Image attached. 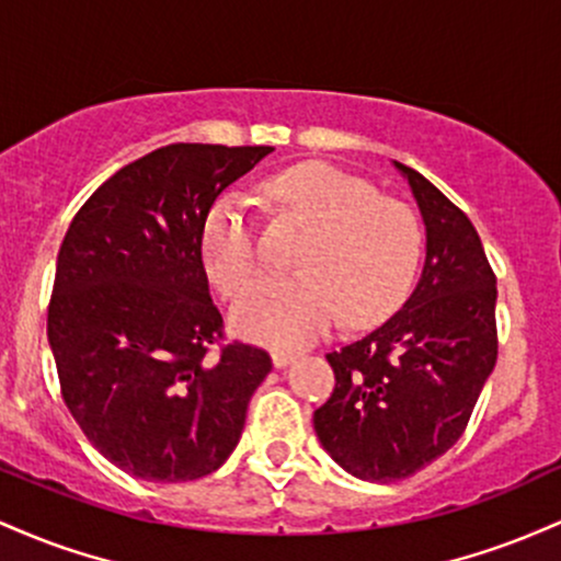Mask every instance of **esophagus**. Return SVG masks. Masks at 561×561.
Returning a JSON list of instances; mask_svg holds the SVG:
<instances>
[{
	"label": "esophagus",
	"mask_w": 561,
	"mask_h": 561,
	"mask_svg": "<svg viewBox=\"0 0 561 561\" xmlns=\"http://www.w3.org/2000/svg\"><path fill=\"white\" fill-rule=\"evenodd\" d=\"M294 360V352H283V350H275L273 352V365L275 368H286L288 363Z\"/></svg>",
	"instance_id": "34e87169"
}]
</instances>
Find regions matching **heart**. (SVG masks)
Wrapping results in <instances>:
<instances>
[{"mask_svg": "<svg viewBox=\"0 0 561 561\" xmlns=\"http://www.w3.org/2000/svg\"><path fill=\"white\" fill-rule=\"evenodd\" d=\"M264 196L312 222L299 273L256 280L232 307L238 333L270 347H301L344 318L347 325L381 320L411 288L421 256V225L411 206L379 196L368 180L325 161L273 174ZM198 251L206 275L236 297L260 270L254 219L238 193L204 214Z\"/></svg>", "mask_w": 561, "mask_h": 561, "instance_id": "b5f03b06", "label": "heart"}]
</instances>
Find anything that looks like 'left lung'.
<instances>
[{"mask_svg":"<svg viewBox=\"0 0 561 561\" xmlns=\"http://www.w3.org/2000/svg\"><path fill=\"white\" fill-rule=\"evenodd\" d=\"M426 225V264L405 305L329 352L333 392L314 411L323 448L350 474L394 482L448 453L499 357L495 273L471 219L398 163Z\"/></svg>","mask_w":561,"mask_h":561,"instance_id":"1","label":"left lung"}]
</instances>
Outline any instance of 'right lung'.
Masks as SVG:
<instances>
[{
    "label": "right lung",
    "instance_id": "obj_1",
    "mask_svg": "<svg viewBox=\"0 0 561 561\" xmlns=\"http://www.w3.org/2000/svg\"><path fill=\"white\" fill-rule=\"evenodd\" d=\"M270 145L172 142L118 169L68 225L47 339L87 439L148 482L211 474L273 360L225 336L198 251L204 214Z\"/></svg>",
    "mask_w": 561,
    "mask_h": 561
}]
</instances>
